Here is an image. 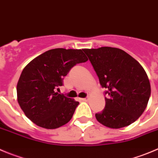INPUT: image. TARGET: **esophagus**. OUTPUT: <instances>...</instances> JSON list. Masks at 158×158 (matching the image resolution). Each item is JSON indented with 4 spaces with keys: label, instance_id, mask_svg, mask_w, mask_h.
I'll return each mask as SVG.
<instances>
[{
    "label": "esophagus",
    "instance_id": "34e87169",
    "mask_svg": "<svg viewBox=\"0 0 158 158\" xmlns=\"http://www.w3.org/2000/svg\"><path fill=\"white\" fill-rule=\"evenodd\" d=\"M88 98H81V101H84V102H87V101H88Z\"/></svg>",
    "mask_w": 158,
    "mask_h": 158
}]
</instances>
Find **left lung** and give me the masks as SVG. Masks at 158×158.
Instances as JSON below:
<instances>
[{
    "mask_svg": "<svg viewBox=\"0 0 158 158\" xmlns=\"http://www.w3.org/2000/svg\"><path fill=\"white\" fill-rule=\"evenodd\" d=\"M88 56L107 98L96 119L105 127L119 129L139 118L148 106L151 85L143 67L118 48L104 46L83 49Z\"/></svg>",
    "mask_w": 158,
    "mask_h": 158,
    "instance_id": "left-lung-1",
    "label": "left lung"
}]
</instances>
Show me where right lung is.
I'll return each instance as SVG.
<instances>
[{
  "label": "right lung",
  "instance_id": "right-lung-1",
  "mask_svg": "<svg viewBox=\"0 0 158 158\" xmlns=\"http://www.w3.org/2000/svg\"><path fill=\"white\" fill-rule=\"evenodd\" d=\"M82 49H52L38 56L22 70L17 99L25 115L35 125L52 130L71 119L79 102L56 91L77 64L88 61Z\"/></svg>",
  "mask_w": 158,
  "mask_h": 158
}]
</instances>
